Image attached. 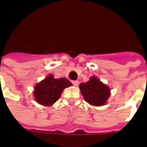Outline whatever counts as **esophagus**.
<instances>
[{
	"mask_svg": "<svg viewBox=\"0 0 147 147\" xmlns=\"http://www.w3.org/2000/svg\"><path fill=\"white\" fill-rule=\"evenodd\" d=\"M71 83H72V84H73L75 86H77L79 85V81H77V80L76 81H72Z\"/></svg>",
	"mask_w": 147,
	"mask_h": 147,
	"instance_id": "34e87169",
	"label": "esophagus"
}]
</instances>
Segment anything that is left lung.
<instances>
[{"instance_id": "obj_1", "label": "left lung", "mask_w": 147, "mask_h": 147, "mask_svg": "<svg viewBox=\"0 0 147 147\" xmlns=\"http://www.w3.org/2000/svg\"><path fill=\"white\" fill-rule=\"evenodd\" d=\"M80 89L84 100L95 106L105 105L110 96L109 87L102 83L96 76H92L86 83H81Z\"/></svg>"}]
</instances>
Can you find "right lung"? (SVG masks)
Here are the masks:
<instances>
[{
    "instance_id": "obj_1",
    "label": "right lung",
    "mask_w": 147,
    "mask_h": 147,
    "mask_svg": "<svg viewBox=\"0 0 147 147\" xmlns=\"http://www.w3.org/2000/svg\"><path fill=\"white\" fill-rule=\"evenodd\" d=\"M71 85L67 79H54L50 74L34 86V96L35 101L42 105L50 106L60 98L64 89Z\"/></svg>"
}]
</instances>
